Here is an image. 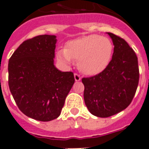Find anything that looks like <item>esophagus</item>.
<instances>
[{"mask_svg":"<svg viewBox=\"0 0 149 149\" xmlns=\"http://www.w3.org/2000/svg\"><path fill=\"white\" fill-rule=\"evenodd\" d=\"M74 80H75V81H79L81 80V77L78 74L74 73Z\"/></svg>","mask_w":149,"mask_h":149,"instance_id":"1","label":"esophagus"}]
</instances>
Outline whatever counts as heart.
Returning a JSON list of instances; mask_svg holds the SVG:
<instances>
[{"label": "heart", "instance_id": "b5f03b06", "mask_svg": "<svg viewBox=\"0 0 149 149\" xmlns=\"http://www.w3.org/2000/svg\"><path fill=\"white\" fill-rule=\"evenodd\" d=\"M113 43L109 38L91 34L65 44V49L56 52L59 61L70 63L77 61L79 70L88 75H95L103 72L111 61Z\"/></svg>", "mask_w": 149, "mask_h": 149}]
</instances>
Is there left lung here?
Here are the masks:
<instances>
[{
  "instance_id": "left-lung-1",
  "label": "left lung",
  "mask_w": 149,
  "mask_h": 149,
  "mask_svg": "<svg viewBox=\"0 0 149 149\" xmlns=\"http://www.w3.org/2000/svg\"><path fill=\"white\" fill-rule=\"evenodd\" d=\"M114 45L112 60L101 73L82 78L84 101L93 115L111 116L127 108L139 84L138 60L134 50L120 36L107 33Z\"/></svg>"
}]
</instances>
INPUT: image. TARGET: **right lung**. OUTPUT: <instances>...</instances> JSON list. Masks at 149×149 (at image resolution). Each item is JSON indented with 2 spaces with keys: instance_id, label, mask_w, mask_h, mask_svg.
Here are the masks:
<instances>
[{
  "instance_id": "add662e5",
  "label": "right lung",
  "mask_w": 149,
  "mask_h": 149,
  "mask_svg": "<svg viewBox=\"0 0 149 149\" xmlns=\"http://www.w3.org/2000/svg\"><path fill=\"white\" fill-rule=\"evenodd\" d=\"M56 36L25 40L9 60V87L19 110L27 116L49 122L60 115L74 83L72 72L54 65Z\"/></svg>"
}]
</instances>
